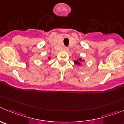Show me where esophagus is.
<instances>
[{
	"instance_id": "1",
	"label": "esophagus",
	"mask_w": 124,
	"mask_h": 124,
	"mask_svg": "<svg viewBox=\"0 0 124 124\" xmlns=\"http://www.w3.org/2000/svg\"><path fill=\"white\" fill-rule=\"evenodd\" d=\"M63 49H64L65 51H68V49H69V48H68L67 47L64 46V47H63Z\"/></svg>"
}]
</instances>
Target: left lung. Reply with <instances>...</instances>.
Returning a JSON list of instances; mask_svg holds the SVG:
<instances>
[{
  "instance_id": "left-lung-1",
  "label": "left lung",
  "mask_w": 124,
  "mask_h": 124,
  "mask_svg": "<svg viewBox=\"0 0 124 124\" xmlns=\"http://www.w3.org/2000/svg\"><path fill=\"white\" fill-rule=\"evenodd\" d=\"M81 58H80L79 59H77L76 61H75L74 62H75V64H77V65H80L81 64Z\"/></svg>"
}]
</instances>
